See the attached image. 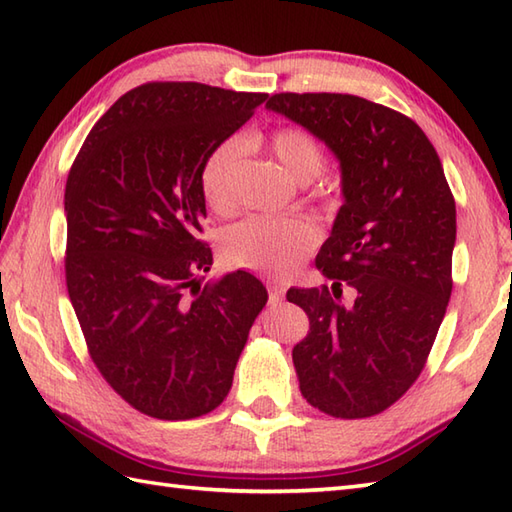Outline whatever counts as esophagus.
<instances>
[{"mask_svg": "<svg viewBox=\"0 0 512 512\" xmlns=\"http://www.w3.org/2000/svg\"><path fill=\"white\" fill-rule=\"evenodd\" d=\"M284 295H286V288L281 286V284H275V281H270L268 284V299H270V303H279L281 299H284Z\"/></svg>", "mask_w": 512, "mask_h": 512, "instance_id": "34e87169", "label": "esophagus"}]
</instances>
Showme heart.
<instances>
[{
    "label": "heart",
    "instance_id": "heart-1",
    "mask_svg": "<svg viewBox=\"0 0 512 512\" xmlns=\"http://www.w3.org/2000/svg\"><path fill=\"white\" fill-rule=\"evenodd\" d=\"M270 149L292 178L308 184L321 176L325 151L319 140L301 127H281L270 136ZM246 154V140L231 136L211 149L200 169L204 202L215 213H233L237 204V173ZM319 246V231L301 217L253 215L231 226L224 235V255L237 268L288 277L306 264Z\"/></svg>",
    "mask_w": 512,
    "mask_h": 512
}]
</instances>
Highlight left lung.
I'll use <instances>...</instances> for the list:
<instances>
[{"mask_svg": "<svg viewBox=\"0 0 512 512\" xmlns=\"http://www.w3.org/2000/svg\"><path fill=\"white\" fill-rule=\"evenodd\" d=\"M266 107L341 162L345 202L317 255L332 290L286 295L310 319L292 350L299 389L328 416H376L416 383L449 306L455 200L442 162L409 116L361 96L281 92Z\"/></svg>", "mask_w": 512, "mask_h": 512, "instance_id": "8db88e82", "label": "left lung"}]
</instances>
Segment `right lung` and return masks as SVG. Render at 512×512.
Returning <instances> with one entry per match:
<instances>
[{
	"label": "right lung",
	"mask_w": 512,
	"mask_h": 512,
	"mask_svg": "<svg viewBox=\"0 0 512 512\" xmlns=\"http://www.w3.org/2000/svg\"><path fill=\"white\" fill-rule=\"evenodd\" d=\"M268 94L154 81L123 94L65 182V284L94 365L145 416L191 420L233 385L268 301L246 270L202 288L200 169Z\"/></svg>",
	"instance_id": "right-lung-1"
}]
</instances>
